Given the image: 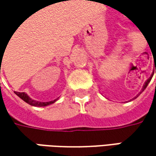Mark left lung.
I'll return each instance as SVG.
<instances>
[{
    "mask_svg": "<svg viewBox=\"0 0 156 156\" xmlns=\"http://www.w3.org/2000/svg\"><path fill=\"white\" fill-rule=\"evenodd\" d=\"M150 80H151V79H148V80H147V81L145 82V84H144V87H143V90H142V91H144V90L145 89V87H147V85H148V83L150 82Z\"/></svg>",
    "mask_w": 156,
    "mask_h": 156,
    "instance_id": "1",
    "label": "left lung"
}]
</instances>
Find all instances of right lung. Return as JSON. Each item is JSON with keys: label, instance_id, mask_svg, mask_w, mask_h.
Instances as JSON below:
<instances>
[{"label": "right lung", "instance_id": "1", "mask_svg": "<svg viewBox=\"0 0 156 156\" xmlns=\"http://www.w3.org/2000/svg\"><path fill=\"white\" fill-rule=\"evenodd\" d=\"M1 65H2V64H1ZM14 93H15L19 98H20L23 101H25L26 103H28V104H30V106H33V107H46V106H48V105H50V104H53V103L57 100V99H55V100H53V101H48V102H41V101H36V100L31 99V98H30L26 93H24V92H14Z\"/></svg>", "mask_w": 156, "mask_h": 156}]
</instances>
